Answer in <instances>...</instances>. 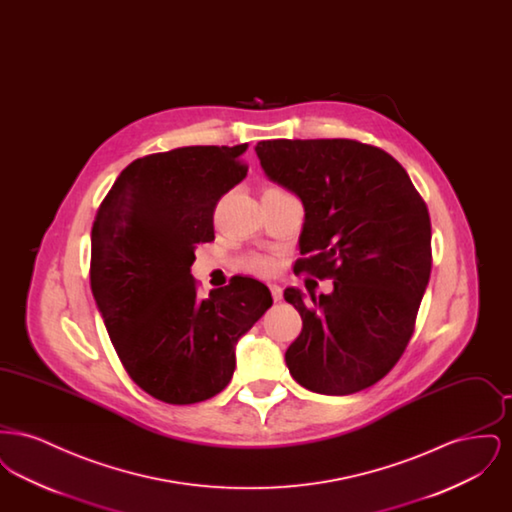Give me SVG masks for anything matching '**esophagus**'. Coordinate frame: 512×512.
I'll list each match as a JSON object with an SVG mask.
<instances>
[{"instance_id":"esophagus-1","label":"esophagus","mask_w":512,"mask_h":512,"mask_svg":"<svg viewBox=\"0 0 512 512\" xmlns=\"http://www.w3.org/2000/svg\"><path fill=\"white\" fill-rule=\"evenodd\" d=\"M268 288H270V293H272V299H274V301H280V299H282L284 292H282V288H280L278 284H270Z\"/></svg>"}]
</instances>
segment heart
<instances>
[{
    "label": "heart",
    "mask_w": 512,
    "mask_h": 512,
    "mask_svg": "<svg viewBox=\"0 0 512 512\" xmlns=\"http://www.w3.org/2000/svg\"><path fill=\"white\" fill-rule=\"evenodd\" d=\"M247 268L255 274H261V276H267L272 274L276 270V259L268 257V255H253L249 261H247Z\"/></svg>",
    "instance_id": "b5f03b06"
}]
</instances>
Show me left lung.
I'll return each mask as SVG.
<instances>
[{
	"mask_svg": "<svg viewBox=\"0 0 512 512\" xmlns=\"http://www.w3.org/2000/svg\"><path fill=\"white\" fill-rule=\"evenodd\" d=\"M268 178L305 209L293 272L332 278L305 297L286 288L303 330L286 351L297 384L349 395L382 380L411 340L432 270L428 207L384 149L355 140H267Z\"/></svg>",
	"mask_w": 512,
	"mask_h": 512,
	"instance_id": "1",
	"label": "left lung"
}]
</instances>
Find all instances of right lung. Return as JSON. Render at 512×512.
Segmentation results:
<instances>
[{"label":"right lung","mask_w":512,"mask_h":512,"mask_svg":"<svg viewBox=\"0 0 512 512\" xmlns=\"http://www.w3.org/2000/svg\"><path fill=\"white\" fill-rule=\"evenodd\" d=\"M245 149L178 147L132 161L92 226L90 284L107 334L130 378L171 405L224 390L236 343L272 305L255 278L199 297L190 274L195 247L215 240L217 201L247 174Z\"/></svg>","instance_id":"add662e5"}]
</instances>
